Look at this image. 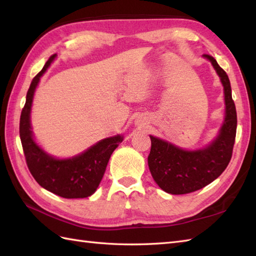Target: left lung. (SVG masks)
Instances as JSON below:
<instances>
[{
    "instance_id": "1",
    "label": "left lung",
    "mask_w": 256,
    "mask_h": 256,
    "mask_svg": "<svg viewBox=\"0 0 256 256\" xmlns=\"http://www.w3.org/2000/svg\"><path fill=\"white\" fill-rule=\"evenodd\" d=\"M210 62L219 76L224 94V120L218 135L202 148L184 150L168 140L150 135V153L148 157L150 172L155 182L172 194L194 192L206 187L224 172L231 160L236 133V110L232 100L230 80L216 59Z\"/></svg>"
}]
</instances>
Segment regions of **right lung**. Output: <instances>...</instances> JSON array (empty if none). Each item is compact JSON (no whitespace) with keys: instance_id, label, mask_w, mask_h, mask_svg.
<instances>
[{"instance_id":"obj_1","label":"right lung","mask_w":256,"mask_h":256,"mask_svg":"<svg viewBox=\"0 0 256 256\" xmlns=\"http://www.w3.org/2000/svg\"><path fill=\"white\" fill-rule=\"evenodd\" d=\"M56 58L55 54L48 59L42 72L32 79L27 91L20 121V142L28 170L42 188L62 198H86L94 194L99 187L108 160L124 138L122 134H116L103 138L80 154L67 158H58L48 154L36 142L30 123L32 99L42 74Z\"/></svg>"}]
</instances>
